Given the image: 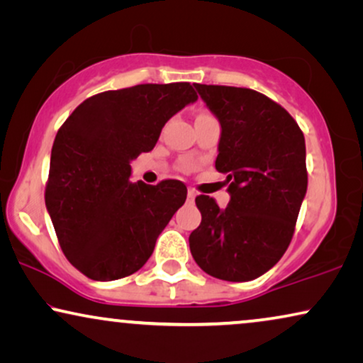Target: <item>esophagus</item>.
<instances>
[{"label":"esophagus","instance_id":"1","mask_svg":"<svg viewBox=\"0 0 363 363\" xmlns=\"http://www.w3.org/2000/svg\"><path fill=\"white\" fill-rule=\"evenodd\" d=\"M196 197H197V192L192 189V187H189V189H187V201L192 202L196 199Z\"/></svg>","mask_w":363,"mask_h":363}]
</instances>
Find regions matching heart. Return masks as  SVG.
<instances>
[{
  "instance_id": "heart-1",
  "label": "heart",
  "mask_w": 363,
  "mask_h": 363,
  "mask_svg": "<svg viewBox=\"0 0 363 363\" xmlns=\"http://www.w3.org/2000/svg\"><path fill=\"white\" fill-rule=\"evenodd\" d=\"M201 116H209V114H206V113H202V114H201Z\"/></svg>"
}]
</instances>
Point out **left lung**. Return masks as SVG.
Masks as SVG:
<instances>
[{"label":"left lung","mask_w":363,"mask_h":363,"mask_svg":"<svg viewBox=\"0 0 363 363\" xmlns=\"http://www.w3.org/2000/svg\"><path fill=\"white\" fill-rule=\"evenodd\" d=\"M194 86L220 124L216 169L230 201L220 209L209 196L196 197L202 220L189 235L191 254L212 277L254 280L291 244L307 192L306 139L292 116L257 91Z\"/></svg>","instance_id":"1"}]
</instances>
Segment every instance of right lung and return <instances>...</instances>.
Returning a JSON list of instances; mask_svg holds the SVG:
<instances>
[{
	"label": "right lung",
	"instance_id": "right-lung-1",
	"mask_svg": "<svg viewBox=\"0 0 363 363\" xmlns=\"http://www.w3.org/2000/svg\"><path fill=\"white\" fill-rule=\"evenodd\" d=\"M189 83L138 84L91 96L51 149L45 201L62 252L86 277H128L151 257L186 202L181 181L131 182V161L152 151L164 124L196 103Z\"/></svg>",
	"mask_w": 363,
	"mask_h": 363
}]
</instances>
